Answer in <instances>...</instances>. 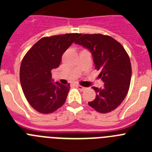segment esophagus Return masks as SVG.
I'll list each match as a JSON object with an SVG mask.
<instances>
[{
	"label": "esophagus",
	"mask_w": 152,
	"mask_h": 152,
	"mask_svg": "<svg viewBox=\"0 0 152 152\" xmlns=\"http://www.w3.org/2000/svg\"><path fill=\"white\" fill-rule=\"evenodd\" d=\"M76 87H77V88H78L79 90H80V91H85V90L87 89V88H84V87H82V86L79 85V84H76Z\"/></svg>",
	"instance_id": "esophagus-1"
}]
</instances>
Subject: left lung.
Returning <instances> with one entry per match:
<instances>
[{"instance_id":"1","label":"left lung","mask_w":152,"mask_h":152,"mask_svg":"<svg viewBox=\"0 0 152 152\" xmlns=\"http://www.w3.org/2000/svg\"><path fill=\"white\" fill-rule=\"evenodd\" d=\"M75 43L89 49L94 58L98 77L104 82L103 88L93 87L96 91L90 107L100 113H107L117 108L128 94L132 77L129 57L123 45L110 36L84 34Z\"/></svg>"}]
</instances>
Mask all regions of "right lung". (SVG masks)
I'll use <instances>...</instances> for the list:
<instances>
[{"label": "right lung", "instance_id": "1", "mask_svg": "<svg viewBox=\"0 0 152 152\" xmlns=\"http://www.w3.org/2000/svg\"><path fill=\"white\" fill-rule=\"evenodd\" d=\"M80 33L43 37L26 52L21 62L20 80L28 103L37 112L49 114L66 100L70 84L52 82V71L59 66L61 56Z\"/></svg>", "mask_w": 152, "mask_h": 152}]
</instances>
